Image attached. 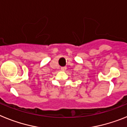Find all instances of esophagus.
<instances>
[{
	"mask_svg": "<svg viewBox=\"0 0 127 127\" xmlns=\"http://www.w3.org/2000/svg\"><path fill=\"white\" fill-rule=\"evenodd\" d=\"M66 69H67V67H62L61 68V70H63V71H65Z\"/></svg>",
	"mask_w": 127,
	"mask_h": 127,
	"instance_id": "1",
	"label": "esophagus"
}]
</instances>
